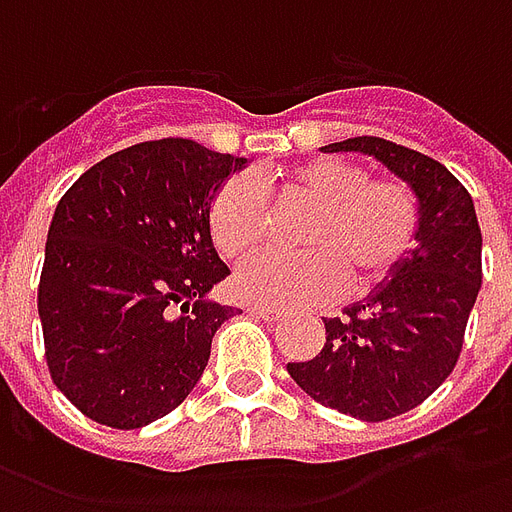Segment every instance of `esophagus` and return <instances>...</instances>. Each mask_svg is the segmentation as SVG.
Wrapping results in <instances>:
<instances>
[{
  "instance_id": "34e87169",
  "label": "esophagus",
  "mask_w": 512,
  "mask_h": 512,
  "mask_svg": "<svg viewBox=\"0 0 512 512\" xmlns=\"http://www.w3.org/2000/svg\"><path fill=\"white\" fill-rule=\"evenodd\" d=\"M245 311L251 313V316H259V319H267V322L278 319V311H272V308H264V305H248Z\"/></svg>"
}]
</instances>
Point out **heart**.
Wrapping results in <instances>:
<instances>
[{"mask_svg":"<svg viewBox=\"0 0 512 512\" xmlns=\"http://www.w3.org/2000/svg\"><path fill=\"white\" fill-rule=\"evenodd\" d=\"M283 196L311 218L300 231V256L256 253L234 275V292L251 305L297 308L327 300L349 286L365 294L401 270L417 245L420 204L398 179H368V171L341 158L305 160L281 177ZM212 245L237 261L261 245L267 212L256 182L231 177L207 212Z\"/></svg>","mask_w":512,"mask_h":512,"instance_id":"obj_1","label":"heart"}]
</instances>
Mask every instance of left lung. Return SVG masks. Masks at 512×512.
Masks as SVG:
<instances>
[{
  "label": "left lung",
  "mask_w": 512,
  "mask_h": 512,
  "mask_svg": "<svg viewBox=\"0 0 512 512\" xmlns=\"http://www.w3.org/2000/svg\"><path fill=\"white\" fill-rule=\"evenodd\" d=\"M324 152H360L409 185L420 204L417 245L379 289L324 319L322 352L286 371L313 401L365 423L420 406L458 363L483 281V237L469 190L423 152L357 136Z\"/></svg>",
  "instance_id": "8db88e82"
}]
</instances>
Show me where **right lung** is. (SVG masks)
Masks as SVG:
<instances>
[{
  "label": "right lung",
  "instance_id": "right-lung-1",
  "mask_svg": "<svg viewBox=\"0 0 512 512\" xmlns=\"http://www.w3.org/2000/svg\"><path fill=\"white\" fill-rule=\"evenodd\" d=\"M248 166L190 138L108 155L59 199L37 289L51 379L78 412L141 428L199 384L212 335L237 308L207 229L212 196Z\"/></svg>",
  "mask_w": 512,
  "mask_h": 512
}]
</instances>
